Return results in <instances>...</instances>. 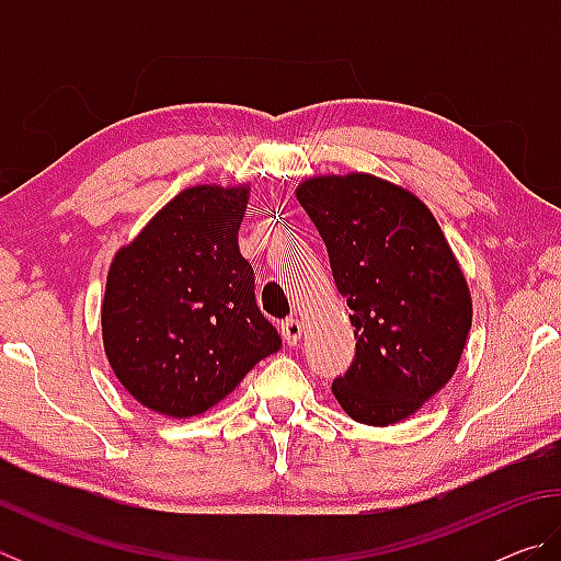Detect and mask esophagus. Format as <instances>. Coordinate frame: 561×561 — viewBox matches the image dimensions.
<instances>
[{
  "instance_id": "esophagus-1",
  "label": "esophagus",
  "mask_w": 561,
  "mask_h": 561,
  "mask_svg": "<svg viewBox=\"0 0 561 561\" xmlns=\"http://www.w3.org/2000/svg\"><path fill=\"white\" fill-rule=\"evenodd\" d=\"M301 329H304V324H301L299 319H294V317H289V319H284V321H282L279 331H282V339L287 341V346H297V344H299V339H301Z\"/></svg>"
}]
</instances>
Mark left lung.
Returning <instances> with one entry per match:
<instances>
[{
    "instance_id": "1",
    "label": "left lung",
    "mask_w": 561,
    "mask_h": 561,
    "mask_svg": "<svg viewBox=\"0 0 561 561\" xmlns=\"http://www.w3.org/2000/svg\"><path fill=\"white\" fill-rule=\"evenodd\" d=\"M297 201L351 309L354 364L331 386L358 423L413 415L458 371L472 327L468 279L421 197L371 173L314 175Z\"/></svg>"
}]
</instances>
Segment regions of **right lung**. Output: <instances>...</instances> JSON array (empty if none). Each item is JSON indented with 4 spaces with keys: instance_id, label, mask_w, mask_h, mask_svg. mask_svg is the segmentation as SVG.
I'll use <instances>...</instances> for the list:
<instances>
[{
    "instance_id": "obj_1",
    "label": "right lung",
    "mask_w": 561,
    "mask_h": 561,
    "mask_svg": "<svg viewBox=\"0 0 561 561\" xmlns=\"http://www.w3.org/2000/svg\"><path fill=\"white\" fill-rule=\"evenodd\" d=\"M247 203V183L187 187L111 262L103 351L121 386L153 413H205L282 346L237 242Z\"/></svg>"
}]
</instances>
